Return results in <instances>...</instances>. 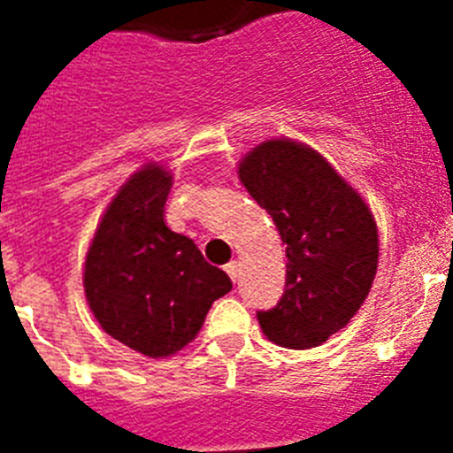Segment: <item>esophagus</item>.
<instances>
[{"label": "esophagus", "instance_id": "1", "mask_svg": "<svg viewBox=\"0 0 453 453\" xmlns=\"http://www.w3.org/2000/svg\"><path fill=\"white\" fill-rule=\"evenodd\" d=\"M226 273L227 275H230V280H233V282H237V263H227L226 265Z\"/></svg>", "mask_w": 453, "mask_h": 453}]
</instances>
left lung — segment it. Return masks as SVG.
I'll return each instance as SVG.
<instances>
[{"label":"left lung","instance_id":"obj_1","mask_svg":"<svg viewBox=\"0 0 453 453\" xmlns=\"http://www.w3.org/2000/svg\"><path fill=\"white\" fill-rule=\"evenodd\" d=\"M240 180L273 216L289 261L282 298L256 312L263 334L291 350L322 345L369 296L376 220L319 152L289 138L256 145L240 162Z\"/></svg>","mask_w":453,"mask_h":453}]
</instances>
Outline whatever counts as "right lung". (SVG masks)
I'll use <instances>...</instances> for the list:
<instances>
[{"label":"right lung","mask_w":453,"mask_h":453,"mask_svg":"<svg viewBox=\"0 0 453 453\" xmlns=\"http://www.w3.org/2000/svg\"><path fill=\"white\" fill-rule=\"evenodd\" d=\"M171 176L148 164L122 185L94 234L84 291L105 334L145 357L190 343L216 298L233 289L197 244L166 227Z\"/></svg>","instance_id":"add662e5"}]
</instances>
